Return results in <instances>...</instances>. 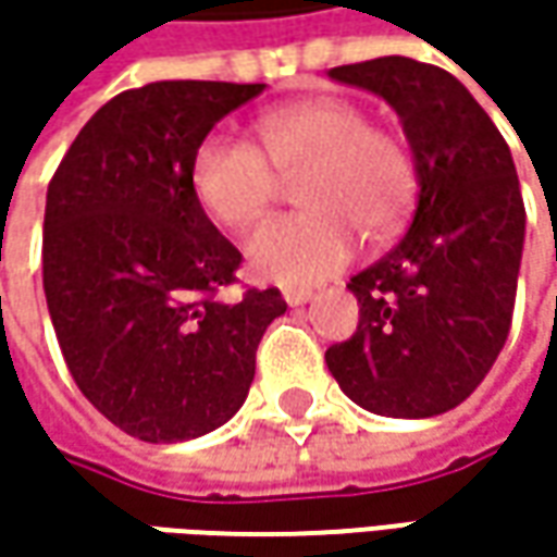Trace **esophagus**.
I'll use <instances>...</instances> for the list:
<instances>
[{"mask_svg":"<svg viewBox=\"0 0 557 557\" xmlns=\"http://www.w3.org/2000/svg\"><path fill=\"white\" fill-rule=\"evenodd\" d=\"M285 300H288V307H304V304H310L312 300V290L310 288H285Z\"/></svg>","mask_w":557,"mask_h":557,"instance_id":"34e87169","label":"esophagus"}]
</instances>
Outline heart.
Masks as SVG:
<instances>
[{"label": "heart", "instance_id": "1", "mask_svg": "<svg viewBox=\"0 0 557 557\" xmlns=\"http://www.w3.org/2000/svg\"><path fill=\"white\" fill-rule=\"evenodd\" d=\"M260 148L210 136L191 158V188L213 223L250 228L275 201L278 177L297 180L304 213L253 232L247 263L278 285H315L354 260L359 228L391 235L412 210L416 158L391 129L344 98H312L257 120Z\"/></svg>", "mask_w": 557, "mask_h": 557}]
</instances>
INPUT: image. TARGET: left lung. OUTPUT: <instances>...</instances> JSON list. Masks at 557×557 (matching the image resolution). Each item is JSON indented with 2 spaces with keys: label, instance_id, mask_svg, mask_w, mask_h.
I'll list each match as a JSON object with an SVG mask.
<instances>
[{
  "label": "left lung",
  "instance_id": "8db88e82",
  "mask_svg": "<svg viewBox=\"0 0 557 557\" xmlns=\"http://www.w3.org/2000/svg\"><path fill=\"white\" fill-rule=\"evenodd\" d=\"M329 76L394 108L418 173L409 232L347 285L359 325L329 347V372L374 416H443L478 391L511 329L527 223L511 151L443 67L387 54Z\"/></svg>",
  "mask_w": 557,
  "mask_h": 557
}]
</instances>
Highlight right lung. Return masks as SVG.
Listing matches in <instances>:
<instances>
[{
	"label": "right lung",
	"instance_id": "add662e5",
	"mask_svg": "<svg viewBox=\"0 0 557 557\" xmlns=\"http://www.w3.org/2000/svg\"><path fill=\"white\" fill-rule=\"evenodd\" d=\"M263 83L161 79L101 104L58 163L42 288L76 387L145 443L216 431L247 399L278 288L220 297L242 253L207 220L191 158Z\"/></svg>",
	"mask_w": 557,
	"mask_h": 557
}]
</instances>
